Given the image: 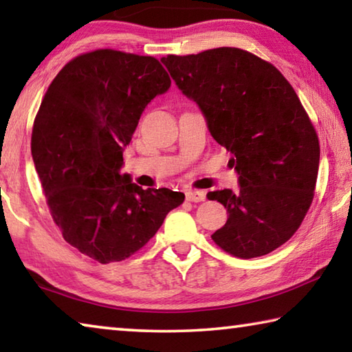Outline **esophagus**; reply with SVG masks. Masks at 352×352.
Listing matches in <instances>:
<instances>
[{
	"mask_svg": "<svg viewBox=\"0 0 352 352\" xmlns=\"http://www.w3.org/2000/svg\"><path fill=\"white\" fill-rule=\"evenodd\" d=\"M206 192L205 190H188L186 192V200L194 201V204H199V201H205Z\"/></svg>",
	"mask_w": 352,
	"mask_h": 352,
	"instance_id": "esophagus-1",
	"label": "esophagus"
}]
</instances>
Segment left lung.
Listing matches in <instances>:
<instances>
[{
    "label": "left lung",
    "instance_id": "left-lung-1",
    "mask_svg": "<svg viewBox=\"0 0 352 352\" xmlns=\"http://www.w3.org/2000/svg\"><path fill=\"white\" fill-rule=\"evenodd\" d=\"M162 62L199 104L239 174L236 192H208L228 210L212 241L236 258L269 254L300 228L317 184L318 135L300 98L276 67L241 47L170 54Z\"/></svg>",
    "mask_w": 352,
    "mask_h": 352
}]
</instances>
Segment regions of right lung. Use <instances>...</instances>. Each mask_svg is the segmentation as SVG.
<instances>
[{
    "label": "right lung",
    "instance_id": "right-lung-1",
    "mask_svg": "<svg viewBox=\"0 0 352 352\" xmlns=\"http://www.w3.org/2000/svg\"><path fill=\"white\" fill-rule=\"evenodd\" d=\"M169 87L158 58L96 50L58 71L35 116L31 151L52 220L100 264L130 258L184 201L119 174L141 113Z\"/></svg>",
    "mask_w": 352,
    "mask_h": 352
}]
</instances>
